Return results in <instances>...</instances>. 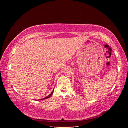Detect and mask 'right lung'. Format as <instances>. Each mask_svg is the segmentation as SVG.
<instances>
[{
  "label": "right lung",
  "mask_w": 128,
  "mask_h": 128,
  "mask_svg": "<svg viewBox=\"0 0 128 128\" xmlns=\"http://www.w3.org/2000/svg\"><path fill=\"white\" fill-rule=\"evenodd\" d=\"M53 91H54V90L52 91V92L51 93V94H50L48 96H46L45 98H42V99H40V100H44V99H48V98H50V96H51L52 95V94H53ZM40 100V99H38V100Z\"/></svg>",
  "instance_id": "right-lung-1"
}]
</instances>
